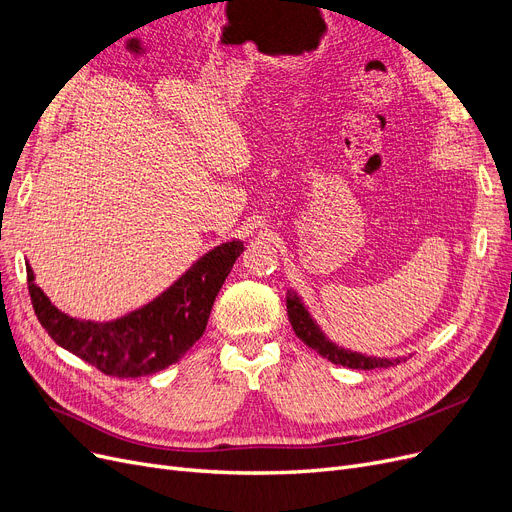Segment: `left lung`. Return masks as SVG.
Listing matches in <instances>:
<instances>
[{
	"mask_svg": "<svg viewBox=\"0 0 512 512\" xmlns=\"http://www.w3.org/2000/svg\"><path fill=\"white\" fill-rule=\"evenodd\" d=\"M285 300H287V319L291 323V329L296 331V335L308 348H312L323 358L331 360L333 364H342V367L358 369V371H371V369L394 367V364H398L400 360H406V356H398V358L369 356V354H360V352L337 346L325 335V331L319 327V323L312 319L310 310L306 308L302 296L296 289H287Z\"/></svg>",
	"mask_w": 512,
	"mask_h": 512,
	"instance_id": "obj_1",
	"label": "left lung"
}]
</instances>
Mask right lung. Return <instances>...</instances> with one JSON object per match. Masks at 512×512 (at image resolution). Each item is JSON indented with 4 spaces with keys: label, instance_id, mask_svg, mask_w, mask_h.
<instances>
[{
    "label": "right lung",
    "instance_id": "add662e5",
    "mask_svg": "<svg viewBox=\"0 0 512 512\" xmlns=\"http://www.w3.org/2000/svg\"><path fill=\"white\" fill-rule=\"evenodd\" d=\"M241 252L239 239L221 243L152 302L106 323L58 310L27 264L29 294L39 323L58 346L110 377H145L175 364L204 335L214 298Z\"/></svg>",
    "mask_w": 512,
    "mask_h": 512
}]
</instances>
